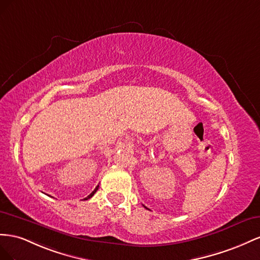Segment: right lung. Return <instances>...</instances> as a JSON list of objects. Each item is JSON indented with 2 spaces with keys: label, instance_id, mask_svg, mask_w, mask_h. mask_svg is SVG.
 <instances>
[{
  "label": "right lung",
  "instance_id": "1",
  "mask_svg": "<svg viewBox=\"0 0 260 260\" xmlns=\"http://www.w3.org/2000/svg\"><path fill=\"white\" fill-rule=\"evenodd\" d=\"M98 188H99V185H97V187H95V188H94V189H93V191H92V192H91V194H90V195H88V196H87V197H86V198H84V200H87V199H89V198H91V197H92V196H93V195H94V192H95V191H97V190H98Z\"/></svg>",
  "mask_w": 260,
  "mask_h": 260
}]
</instances>
